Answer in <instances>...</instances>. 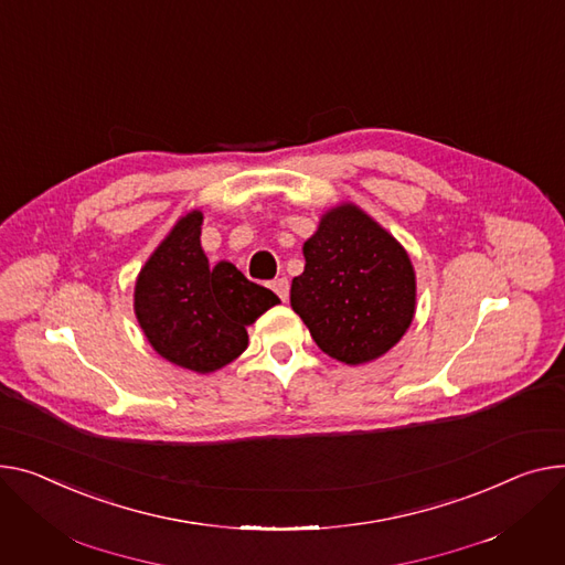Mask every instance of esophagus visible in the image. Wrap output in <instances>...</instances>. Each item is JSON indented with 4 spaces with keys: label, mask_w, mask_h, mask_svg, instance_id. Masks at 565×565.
I'll return each instance as SVG.
<instances>
[{
    "label": "esophagus",
    "mask_w": 565,
    "mask_h": 565,
    "mask_svg": "<svg viewBox=\"0 0 565 565\" xmlns=\"http://www.w3.org/2000/svg\"><path fill=\"white\" fill-rule=\"evenodd\" d=\"M270 286H273V290L279 295L281 302H286V299H288V292H290V284H288V279H286V277H279V279H275Z\"/></svg>",
    "instance_id": "obj_1"
}]
</instances>
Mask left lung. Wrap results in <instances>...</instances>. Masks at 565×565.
Here are the masks:
<instances>
[{"instance_id":"obj_1","label":"left lung","mask_w":565,"mask_h":565,"mask_svg":"<svg viewBox=\"0 0 565 565\" xmlns=\"http://www.w3.org/2000/svg\"><path fill=\"white\" fill-rule=\"evenodd\" d=\"M305 273L290 284V307L331 359L377 361L416 316V270L402 243L354 202L320 215L302 245Z\"/></svg>"}]
</instances>
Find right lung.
Segmentation results:
<instances>
[{"label":"right lung","mask_w":565,"mask_h":565,"mask_svg":"<svg viewBox=\"0 0 565 565\" xmlns=\"http://www.w3.org/2000/svg\"><path fill=\"white\" fill-rule=\"evenodd\" d=\"M204 213H183L149 254L134 286V313L166 361L209 374L247 350V327L279 305L230 260L211 266L202 249Z\"/></svg>","instance_id":"add662e5"}]
</instances>
